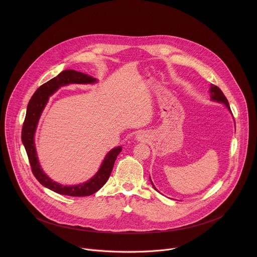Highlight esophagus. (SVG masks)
Returning <instances> with one entry per match:
<instances>
[{
  "label": "esophagus",
  "instance_id": "obj_1",
  "mask_svg": "<svg viewBox=\"0 0 257 257\" xmlns=\"http://www.w3.org/2000/svg\"><path fill=\"white\" fill-rule=\"evenodd\" d=\"M137 140H138V141H144V140H146L145 134H144V133L138 134V135H137Z\"/></svg>",
  "mask_w": 257,
  "mask_h": 257
}]
</instances>
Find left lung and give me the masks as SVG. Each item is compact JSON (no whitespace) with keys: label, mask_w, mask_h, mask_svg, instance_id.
Listing matches in <instances>:
<instances>
[{"label":"left lung","mask_w":257,"mask_h":257,"mask_svg":"<svg viewBox=\"0 0 257 257\" xmlns=\"http://www.w3.org/2000/svg\"><path fill=\"white\" fill-rule=\"evenodd\" d=\"M210 94H211V100H212V101L217 102V103H220V104H223V105L227 108V110L231 112L230 108H229V104H228V102H227L225 96L223 95V93L221 92V90H220L219 87H217V86H215V85H212L211 88H210ZM150 182L152 184L153 188L156 190L155 186L153 185L152 181H151V178H150Z\"/></svg>","instance_id":"left-lung-1"}]
</instances>
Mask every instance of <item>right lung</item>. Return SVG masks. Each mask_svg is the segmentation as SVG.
<instances>
[{
    "label": "right lung",
    "mask_w": 257,
    "mask_h": 257,
    "mask_svg": "<svg viewBox=\"0 0 257 257\" xmlns=\"http://www.w3.org/2000/svg\"><path fill=\"white\" fill-rule=\"evenodd\" d=\"M97 82L98 80L96 78L89 76L87 74L77 72L71 69L64 70L61 73L58 74L56 77L41 85L33 95L28 105L27 114L22 131V142L28 153L33 173L39 183L52 190L53 192H56L61 195L83 197L90 196L99 191L108 181L114 161L121 151V147H114L108 152L98 172L88 181L78 185L64 186L49 178L44 173L39 164L35 143V135L37 132L38 120L49 100V97L53 95L60 87L69 84H94Z\"/></svg>",
    "instance_id": "add662e5"
}]
</instances>
